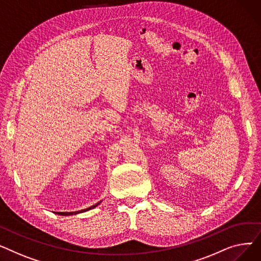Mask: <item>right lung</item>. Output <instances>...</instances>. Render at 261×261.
Returning <instances> with one entry per match:
<instances>
[{
    "mask_svg": "<svg viewBox=\"0 0 261 261\" xmlns=\"http://www.w3.org/2000/svg\"><path fill=\"white\" fill-rule=\"evenodd\" d=\"M100 202H98V203H96L95 205H93V206H91V207H89V208H87V210H82V211H79V212H71V213H57L58 215H62V216H70V215H76V214H79V213H84V212H87V211H89V210H92V208H94V207H96L97 206V205L99 204Z\"/></svg>",
    "mask_w": 261,
    "mask_h": 261,
    "instance_id": "add662e5",
    "label": "right lung"
}]
</instances>
